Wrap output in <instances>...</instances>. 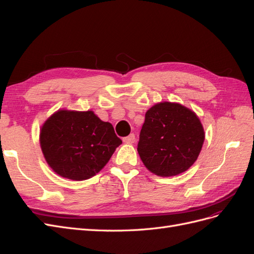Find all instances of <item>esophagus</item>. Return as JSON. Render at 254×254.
<instances>
[{
  "label": "esophagus",
  "instance_id": "34e87169",
  "mask_svg": "<svg viewBox=\"0 0 254 254\" xmlns=\"http://www.w3.org/2000/svg\"><path fill=\"white\" fill-rule=\"evenodd\" d=\"M123 141H124V143H126V144H132L135 141V135L133 133L129 134L128 136L124 137V139H123Z\"/></svg>",
  "mask_w": 254,
  "mask_h": 254
}]
</instances>
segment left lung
Returning a JSON list of instances; mask_svg holds the SVG:
<instances>
[{
    "label": "left lung",
    "mask_w": 254,
    "mask_h": 254,
    "mask_svg": "<svg viewBox=\"0 0 254 254\" xmlns=\"http://www.w3.org/2000/svg\"><path fill=\"white\" fill-rule=\"evenodd\" d=\"M204 130L191 110L177 103H159L146 112L137 152L148 171L161 177L179 175L195 163Z\"/></svg>",
    "instance_id": "8db88e82"
}]
</instances>
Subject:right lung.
Here are the masks:
<instances>
[{
	"label": "right lung",
	"instance_id": "1",
	"mask_svg": "<svg viewBox=\"0 0 254 254\" xmlns=\"http://www.w3.org/2000/svg\"><path fill=\"white\" fill-rule=\"evenodd\" d=\"M122 144L108 122L93 111L58 110L43 124L40 146L45 160L59 176L86 180L108 163Z\"/></svg>",
	"mask_w": 254,
	"mask_h": 254
}]
</instances>
